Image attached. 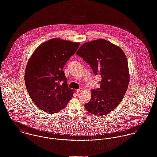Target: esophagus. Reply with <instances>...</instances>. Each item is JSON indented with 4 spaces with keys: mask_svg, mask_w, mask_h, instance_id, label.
<instances>
[{
    "mask_svg": "<svg viewBox=\"0 0 157 157\" xmlns=\"http://www.w3.org/2000/svg\"><path fill=\"white\" fill-rule=\"evenodd\" d=\"M83 87H81V88H80V89H77V94H78V93L81 92L83 90Z\"/></svg>",
    "mask_w": 157,
    "mask_h": 157,
    "instance_id": "obj_1",
    "label": "esophagus"
}]
</instances>
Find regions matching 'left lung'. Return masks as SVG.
<instances>
[{
  "instance_id": "1",
  "label": "left lung",
  "mask_w": 157,
  "mask_h": 157,
  "mask_svg": "<svg viewBox=\"0 0 157 157\" xmlns=\"http://www.w3.org/2000/svg\"><path fill=\"white\" fill-rule=\"evenodd\" d=\"M76 54L101 77L100 88L91 90V98L85 105L86 110L96 116L112 112L128 87L130 76L125 54L119 46L104 39L83 44Z\"/></svg>"
}]
</instances>
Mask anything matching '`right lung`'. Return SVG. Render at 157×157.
<instances>
[{
	"mask_svg": "<svg viewBox=\"0 0 157 157\" xmlns=\"http://www.w3.org/2000/svg\"><path fill=\"white\" fill-rule=\"evenodd\" d=\"M80 43L53 38L40 45L26 65L25 82L30 98L47 113L62 110L73 97L62 70Z\"/></svg>",
	"mask_w": 157,
	"mask_h": 157,
	"instance_id": "1",
	"label": "right lung"
}]
</instances>
